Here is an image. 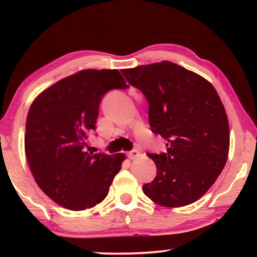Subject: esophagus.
Masks as SVG:
<instances>
[{"label": "esophagus", "instance_id": "1", "mask_svg": "<svg viewBox=\"0 0 257 257\" xmlns=\"http://www.w3.org/2000/svg\"><path fill=\"white\" fill-rule=\"evenodd\" d=\"M139 156H140V152L137 150H133V151H131V152L127 153V157L130 158V159H137Z\"/></svg>", "mask_w": 257, "mask_h": 257}]
</instances>
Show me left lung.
Instances as JSON below:
<instances>
[{
    "instance_id": "1",
    "label": "left lung",
    "mask_w": 257,
    "mask_h": 257,
    "mask_svg": "<svg viewBox=\"0 0 257 257\" xmlns=\"http://www.w3.org/2000/svg\"><path fill=\"white\" fill-rule=\"evenodd\" d=\"M121 72L146 96L152 132L167 142L166 153L147 154L157 177L143 192L163 207L191 205L212 187L229 153V124L215 87L168 61Z\"/></svg>"
}]
</instances>
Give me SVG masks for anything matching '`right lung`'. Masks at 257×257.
Returning a JSON list of instances; mask_svg holds the SVG:
<instances>
[{
	"label": "right lung",
	"mask_w": 257,
	"mask_h": 257,
	"mask_svg": "<svg viewBox=\"0 0 257 257\" xmlns=\"http://www.w3.org/2000/svg\"><path fill=\"white\" fill-rule=\"evenodd\" d=\"M115 69H86L38 94L27 115L24 150L42 191L71 210L92 208L108 194L124 153L89 152L98 108L108 90L126 89Z\"/></svg>",
	"instance_id": "add662e5"
}]
</instances>
